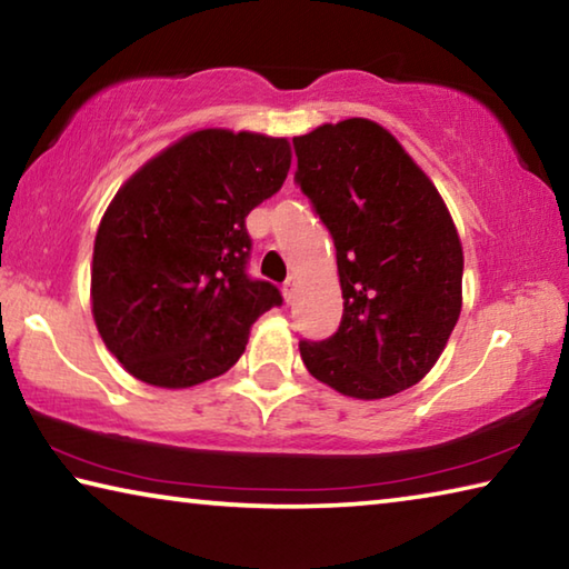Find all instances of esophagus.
<instances>
[{
    "label": "esophagus",
    "instance_id": "obj_1",
    "mask_svg": "<svg viewBox=\"0 0 569 569\" xmlns=\"http://www.w3.org/2000/svg\"><path fill=\"white\" fill-rule=\"evenodd\" d=\"M296 288H298V278H296V276H288V281L283 283V296H286V301H288V303L293 301Z\"/></svg>",
    "mask_w": 569,
    "mask_h": 569
}]
</instances>
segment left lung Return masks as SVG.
<instances>
[{
	"mask_svg": "<svg viewBox=\"0 0 569 569\" xmlns=\"http://www.w3.org/2000/svg\"><path fill=\"white\" fill-rule=\"evenodd\" d=\"M296 180L331 230L339 331L301 341L308 373L377 401L435 369L461 313L465 250L445 198L379 122L349 118L293 138Z\"/></svg>",
	"mask_w": 569,
	"mask_h": 569,
	"instance_id": "left-lung-1",
	"label": "left lung"
}]
</instances>
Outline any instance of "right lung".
I'll return each instance as SVG.
<instances>
[{"instance_id":"right-lung-1","label":"right lung","mask_w":569,"mask_h":569,"mask_svg":"<svg viewBox=\"0 0 569 569\" xmlns=\"http://www.w3.org/2000/svg\"><path fill=\"white\" fill-rule=\"evenodd\" d=\"M291 142L206 128L182 134L114 192L94 236L92 319L134 379L190 389L226 373L250 326L281 306L250 281L246 216L281 190Z\"/></svg>"}]
</instances>
